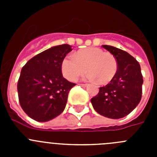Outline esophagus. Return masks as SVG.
<instances>
[{
	"instance_id": "esophagus-1",
	"label": "esophagus",
	"mask_w": 157,
	"mask_h": 157,
	"mask_svg": "<svg viewBox=\"0 0 157 157\" xmlns=\"http://www.w3.org/2000/svg\"><path fill=\"white\" fill-rule=\"evenodd\" d=\"M79 86H81L82 87H86L88 86V84H86V83H80V84H78Z\"/></svg>"
}]
</instances>
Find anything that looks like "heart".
<instances>
[{
  "label": "heart",
  "mask_w": 157,
  "mask_h": 157,
  "mask_svg": "<svg viewBox=\"0 0 157 157\" xmlns=\"http://www.w3.org/2000/svg\"><path fill=\"white\" fill-rule=\"evenodd\" d=\"M63 75L69 81H76L88 71L89 79L96 80L100 85H106L114 79L118 71L116 57L97 47L79 49L74 56H67L62 59Z\"/></svg>",
  "instance_id": "1"
}]
</instances>
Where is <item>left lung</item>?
<instances>
[{
	"mask_svg": "<svg viewBox=\"0 0 157 157\" xmlns=\"http://www.w3.org/2000/svg\"><path fill=\"white\" fill-rule=\"evenodd\" d=\"M116 57L118 71L116 77L91 99L94 109L101 116L120 119L130 114L139 104L143 78L138 62L128 52L111 45H102Z\"/></svg>",
	"mask_w": 157,
	"mask_h": 157,
	"instance_id": "left-lung-1",
	"label": "left lung"
}]
</instances>
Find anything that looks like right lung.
Listing matches in <instances>:
<instances>
[{"label":"right lung","instance_id":"right-lung-1","mask_svg":"<svg viewBox=\"0 0 157 157\" xmlns=\"http://www.w3.org/2000/svg\"><path fill=\"white\" fill-rule=\"evenodd\" d=\"M67 44L43 51L28 60L17 84L20 106L37 122H47L64 110L67 96L75 83L63 77L62 59L71 51Z\"/></svg>","mask_w":157,"mask_h":157}]
</instances>
